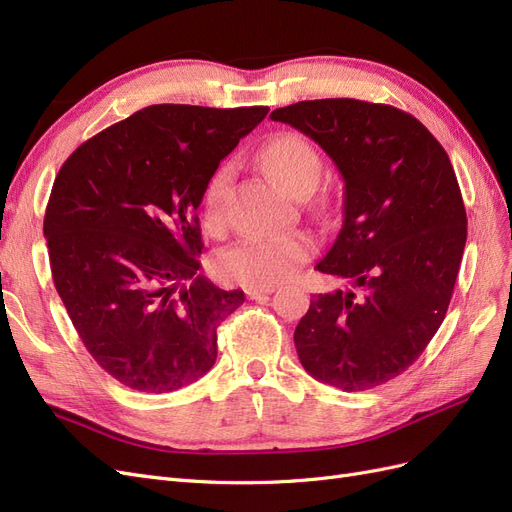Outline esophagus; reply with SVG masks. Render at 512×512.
<instances>
[{
    "mask_svg": "<svg viewBox=\"0 0 512 512\" xmlns=\"http://www.w3.org/2000/svg\"><path fill=\"white\" fill-rule=\"evenodd\" d=\"M271 292H275V288L273 286H250L245 290V294H247V299H252V301H258V299H265L267 294H271Z\"/></svg>",
    "mask_w": 512,
    "mask_h": 512,
    "instance_id": "1",
    "label": "esophagus"
}]
</instances>
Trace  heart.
<instances>
[{"instance_id":"1","label":"heart","mask_w":512,"mask_h":512,"mask_svg":"<svg viewBox=\"0 0 512 512\" xmlns=\"http://www.w3.org/2000/svg\"><path fill=\"white\" fill-rule=\"evenodd\" d=\"M267 173L294 196H307L322 175L318 149L299 132H280L262 149ZM235 179V164L224 162L213 170L203 190L205 220L211 226L224 222L228 196ZM316 250L305 232L273 237H247L228 245L215 258V269L224 280L245 286H275L297 271Z\"/></svg>"}]
</instances>
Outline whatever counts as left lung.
<instances>
[{
    "instance_id": "obj_1",
    "label": "left lung",
    "mask_w": 512,
    "mask_h": 512,
    "mask_svg": "<svg viewBox=\"0 0 512 512\" xmlns=\"http://www.w3.org/2000/svg\"><path fill=\"white\" fill-rule=\"evenodd\" d=\"M329 153L344 177V226L316 271L363 294H314L294 331L303 367L342 391L397 378L423 354L453 297L468 237L444 147L391 104L354 98L275 108Z\"/></svg>"
}]
</instances>
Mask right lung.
<instances>
[{
  "label": "right lung",
  "instance_id": "add662e5",
  "mask_svg": "<svg viewBox=\"0 0 512 512\" xmlns=\"http://www.w3.org/2000/svg\"><path fill=\"white\" fill-rule=\"evenodd\" d=\"M267 106L153 104L87 138L44 213L53 282L83 346L121 384L170 393L205 376L245 301L200 269L198 207Z\"/></svg>",
  "mask_w": 512,
  "mask_h": 512
}]
</instances>
